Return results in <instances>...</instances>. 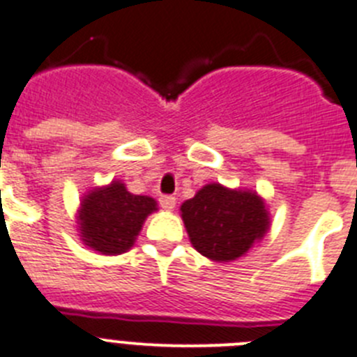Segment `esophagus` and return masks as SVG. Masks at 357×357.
Returning <instances> with one entry per match:
<instances>
[{
  "label": "esophagus",
  "instance_id": "esophagus-1",
  "mask_svg": "<svg viewBox=\"0 0 357 357\" xmlns=\"http://www.w3.org/2000/svg\"><path fill=\"white\" fill-rule=\"evenodd\" d=\"M160 204H162V208H165V210H174L176 206V197H172V195H162L160 197Z\"/></svg>",
  "mask_w": 357,
  "mask_h": 357
}]
</instances>
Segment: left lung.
I'll list each match as a JSON object with an SVG mask.
<instances>
[{
	"mask_svg": "<svg viewBox=\"0 0 357 357\" xmlns=\"http://www.w3.org/2000/svg\"><path fill=\"white\" fill-rule=\"evenodd\" d=\"M181 217L192 245L213 261L240 258L268 229L265 204L255 192L229 190L217 183L183 202Z\"/></svg>",
	"mask_w": 357,
	"mask_h": 357,
	"instance_id": "8db88e82",
	"label": "left lung"
}]
</instances>
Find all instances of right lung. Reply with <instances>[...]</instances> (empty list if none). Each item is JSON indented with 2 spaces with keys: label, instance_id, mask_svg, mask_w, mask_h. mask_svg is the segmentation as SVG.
<instances>
[{
  "label": "right lung",
  "instance_id": "add662e5",
  "mask_svg": "<svg viewBox=\"0 0 357 357\" xmlns=\"http://www.w3.org/2000/svg\"><path fill=\"white\" fill-rule=\"evenodd\" d=\"M155 210V199L130 194L123 183L98 188L83 199L79 210L83 242L102 255L126 252L147 215Z\"/></svg>",
  "mask_w": 357,
  "mask_h": 357
}]
</instances>
